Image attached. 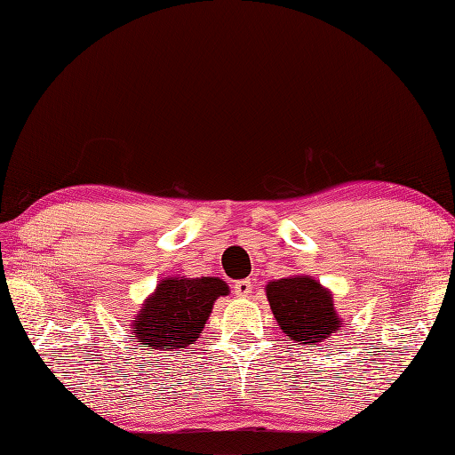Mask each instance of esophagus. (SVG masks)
<instances>
[{
	"label": "esophagus",
	"mask_w": 455,
	"mask_h": 455,
	"mask_svg": "<svg viewBox=\"0 0 455 455\" xmlns=\"http://www.w3.org/2000/svg\"><path fill=\"white\" fill-rule=\"evenodd\" d=\"M251 291H253V282H251L249 278H243V280H237L234 284V294L237 298H249Z\"/></svg>",
	"instance_id": "34e87169"
}]
</instances>
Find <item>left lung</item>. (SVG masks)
<instances>
[{
    "label": "left lung",
    "mask_w": 455,
    "mask_h": 455,
    "mask_svg": "<svg viewBox=\"0 0 455 455\" xmlns=\"http://www.w3.org/2000/svg\"><path fill=\"white\" fill-rule=\"evenodd\" d=\"M267 298L282 332L299 345L323 342L339 331L340 321L331 291L317 280L294 276L268 282Z\"/></svg>",
    "instance_id": "1"
}]
</instances>
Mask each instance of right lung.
Returning <instances> with one entry per match:
<instances>
[{
	"mask_svg": "<svg viewBox=\"0 0 455 455\" xmlns=\"http://www.w3.org/2000/svg\"><path fill=\"white\" fill-rule=\"evenodd\" d=\"M228 284L220 278H167L157 284L144 309L132 323L138 342L156 350L185 348L204 329L212 306L228 296Z\"/></svg>",
	"mask_w": 455,
	"mask_h": 455,
	"instance_id": "right-lung-1",
	"label": "right lung"
}]
</instances>
